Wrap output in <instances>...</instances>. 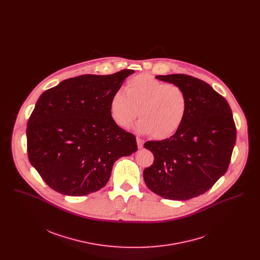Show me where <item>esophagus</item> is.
I'll return each mask as SVG.
<instances>
[{
	"label": "esophagus",
	"instance_id": "1",
	"mask_svg": "<svg viewBox=\"0 0 260 260\" xmlns=\"http://www.w3.org/2000/svg\"><path fill=\"white\" fill-rule=\"evenodd\" d=\"M136 143H137V147L138 148H142L143 147V144H144V141L142 140V139H140V138H136Z\"/></svg>",
	"mask_w": 260,
	"mask_h": 260
}]
</instances>
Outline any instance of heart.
<instances>
[{"label": "heart", "mask_w": 260, "mask_h": 260, "mask_svg": "<svg viewBox=\"0 0 260 260\" xmlns=\"http://www.w3.org/2000/svg\"><path fill=\"white\" fill-rule=\"evenodd\" d=\"M139 109L141 117L136 129L141 135L167 138L182 125L188 111V99L181 87L170 85L149 75H137L127 81L125 91L116 90L110 100L115 123L128 127Z\"/></svg>", "instance_id": "obj_1"}]
</instances>
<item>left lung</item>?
<instances>
[{
    "instance_id": "left-lung-1",
    "label": "left lung",
    "mask_w": 260,
    "mask_h": 260,
    "mask_svg": "<svg viewBox=\"0 0 260 260\" xmlns=\"http://www.w3.org/2000/svg\"><path fill=\"white\" fill-rule=\"evenodd\" d=\"M155 78L184 90L188 111L173 136L145 142L154 162L143 178L161 198L185 201L207 192L226 173L235 146V123L226 99L204 81L184 74Z\"/></svg>"
}]
</instances>
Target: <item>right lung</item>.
Wrapping results in <instances>:
<instances>
[{
	"mask_svg": "<svg viewBox=\"0 0 260 260\" xmlns=\"http://www.w3.org/2000/svg\"><path fill=\"white\" fill-rule=\"evenodd\" d=\"M134 73L82 75L41 94L27 123V151L51 189L67 196L96 192L108 182L114 162L137 150L136 136L110 113L113 93Z\"/></svg>",
	"mask_w": 260,
	"mask_h": 260,
	"instance_id": "add662e5",
	"label": "right lung"
}]
</instances>
